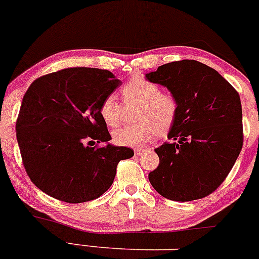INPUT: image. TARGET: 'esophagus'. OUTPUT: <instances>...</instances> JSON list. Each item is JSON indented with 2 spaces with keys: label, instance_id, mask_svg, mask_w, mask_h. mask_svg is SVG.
I'll return each mask as SVG.
<instances>
[{
  "label": "esophagus",
  "instance_id": "1",
  "mask_svg": "<svg viewBox=\"0 0 259 259\" xmlns=\"http://www.w3.org/2000/svg\"><path fill=\"white\" fill-rule=\"evenodd\" d=\"M146 151H147L146 148H136L135 149V155H139V157H140V155H142Z\"/></svg>",
  "mask_w": 259,
  "mask_h": 259
}]
</instances>
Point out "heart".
I'll use <instances>...</instances> for the list:
<instances>
[{"label": "heart", "instance_id": "heart-1", "mask_svg": "<svg viewBox=\"0 0 259 259\" xmlns=\"http://www.w3.org/2000/svg\"><path fill=\"white\" fill-rule=\"evenodd\" d=\"M124 106L114 96H107L101 106L100 114L108 126L119 125L125 114V107L133 108V120L129 126L113 133V141L125 147H140L155 134L163 136L171 130L179 114V101L169 93H163L159 85L135 77L120 88Z\"/></svg>", "mask_w": 259, "mask_h": 259}]
</instances>
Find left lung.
Instances as JSON below:
<instances>
[{
    "mask_svg": "<svg viewBox=\"0 0 259 259\" xmlns=\"http://www.w3.org/2000/svg\"><path fill=\"white\" fill-rule=\"evenodd\" d=\"M179 101V114L155 148L159 165L148 180L164 198L191 201L207 197L228 176L244 142L238 92L216 70L195 60L161 65L146 74Z\"/></svg>",
    "mask_w": 259,
    "mask_h": 259,
    "instance_id": "obj_1",
    "label": "left lung"
}]
</instances>
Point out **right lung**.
<instances>
[{
  "label": "right lung",
  "instance_id": "1",
  "mask_svg": "<svg viewBox=\"0 0 259 259\" xmlns=\"http://www.w3.org/2000/svg\"><path fill=\"white\" fill-rule=\"evenodd\" d=\"M121 82L107 70L72 67L33 80L17 119L18 145L30 180L58 200L79 204L101 197L117 165L134 151L113 146L100 114ZM108 145L100 148L95 143Z\"/></svg>",
  "mask_w": 259,
  "mask_h": 259
}]
</instances>
